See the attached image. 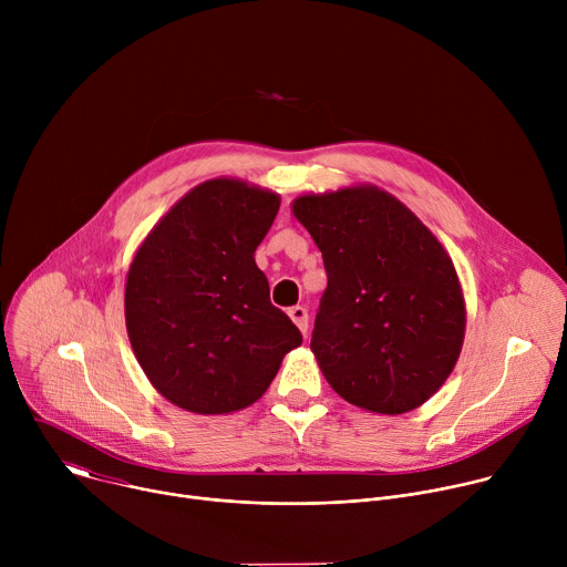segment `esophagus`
Segmentation results:
<instances>
[{
    "mask_svg": "<svg viewBox=\"0 0 567 567\" xmlns=\"http://www.w3.org/2000/svg\"><path fill=\"white\" fill-rule=\"evenodd\" d=\"M287 313H289V318L296 322L298 330H300L302 334H307V328H309V313H307V309H305L302 305H296V307H291Z\"/></svg>",
    "mask_w": 567,
    "mask_h": 567,
    "instance_id": "obj_1",
    "label": "esophagus"
}]
</instances>
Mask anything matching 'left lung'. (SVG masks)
Returning <instances> with one entry per match:
<instances>
[{
  "label": "left lung",
  "instance_id": "obj_1",
  "mask_svg": "<svg viewBox=\"0 0 567 567\" xmlns=\"http://www.w3.org/2000/svg\"><path fill=\"white\" fill-rule=\"evenodd\" d=\"M293 215L322 254L311 352L359 409L401 415L433 396L464 341V298L437 237L374 186L305 195Z\"/></svg>",
  "mask_w": 567,
  "mask_h": 567
}]
</instances>
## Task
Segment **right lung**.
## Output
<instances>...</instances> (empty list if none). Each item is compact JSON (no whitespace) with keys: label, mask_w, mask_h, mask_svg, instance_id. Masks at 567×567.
<instances>
[{"label":"right lung","mask_w":567,"mask_h":567,"mask_svg":"<svg viewBox=\"0 0 567 567\" xmlns=\"http://www.w3.org/2000/svg\"><path fill=\"white\" fill-rule=\"evenodd\" d=\"M280 197L237 179L193 188L136 251L125 285L132 350L175 406L221 415L260 399L302 343L271 305L256 249Z\"/></svg>","instance_id":"add662e5"}]
</instances>
